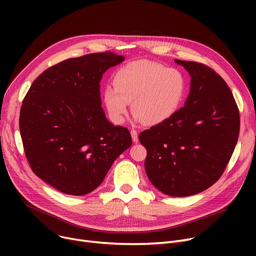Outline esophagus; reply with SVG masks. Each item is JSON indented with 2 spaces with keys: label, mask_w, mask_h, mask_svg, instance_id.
Returning a JSON list of instances; mask_svg holds the SVG:
<instances>
[{
  "label": "esophagus",
  "mask_w": 256,
  "mask_h": 256,
  "mask_svg": "<svg viewBox=\"0 0 256 256\" xmlns=\"http://www.w3.org/2000/svg\"><path fill=\"white\" fill-rule=\"evenodd\" d=\"M130 135H132V141H134V142L137 143V142L139 141V138H138V132H137V130H136L135 128H132V130H130Z\"/></svg>",
  "instance_id": "obj_1"
}]
</instances>
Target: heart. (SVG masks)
<instances>
[{"label": "heart", "mask_w": 256, "mask_h": 256, "mask_svg": "<svg viewBox=\"0 0 256 256\" xmlns=\"http://www.w3.org/2000/svg\"><path fill=\"white\" fill-rule=\"evenodd\" d=\"M113 85L104 90V102L114 122H122L132 101L136 119L148 126L163 124L176 114L186 89L180 70L147 60L120 67L114 74Z\"/></svg>", "instance_id": "heart-1"}]
</instances>
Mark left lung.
Returning a JSON list of instances; mask_svg holds the SVG:
<instances>
[{
  "label": "left lung",
  "mask_w": 256,
  "mask_h": 256,
  "mask_svg": "<svg viewBox=\"0 0 256 256\" xmlns=\"http://www.w3.org/2000/svg\"><path fill=\"white\" fill-rule=\"evenodd\" d=\"M191 76L184 106L163 124L143 130L145 171L150 182L173 197L206 190L221 176L234 150L240 112L225 80L206 64L176 60Z\"/></svg>",
  "instance_id": "1"
}]
</instances>
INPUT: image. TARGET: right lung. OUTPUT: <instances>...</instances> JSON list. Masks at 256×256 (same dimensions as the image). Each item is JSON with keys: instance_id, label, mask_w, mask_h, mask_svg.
Instances as JSON below:
<instances>
[{"instance_id": "right-lung-1", "label": "right lung", "mask_w": 256, "mask_h": 256, "mask_svg": "<svg viewBox=\"0 0 256 256\" xmlns=\"http://www.w3.org/2000/svg\"><path fill=\"white\" fill-rule=\"evenodd\" d=\"M124 60L113 52L64 60L26 94L20 115L26 158L39 178L62 193L96 189L132 145L130 130L109 122L100 106L102 74Z\"/></svg>"}]
</instances>
